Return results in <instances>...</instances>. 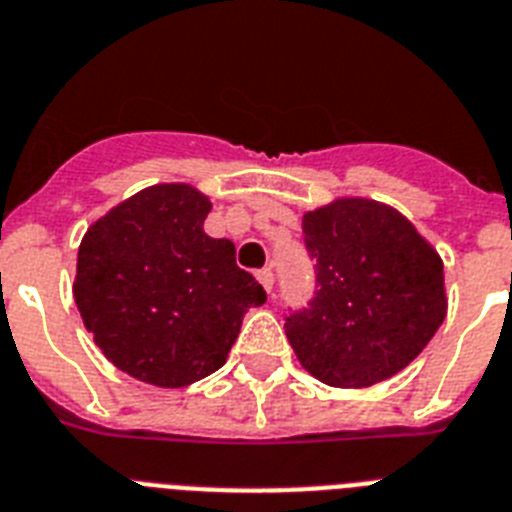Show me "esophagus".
<instances>
[{"instance_id":"obj_1","label":"esophagus","mask_w":512,"mask_h":512,"mask_svg":"<svg viewBox=\"0 0 512 512\" xmlns=\"http://www.w3.org/2000/svg\"><path fill=\"white\" fill-rule=\"evenodd\" d=\"M257 281L263 284L265 292H270V289H273V270H270V268L257 270Z\"/></svg>"}]
</instances>
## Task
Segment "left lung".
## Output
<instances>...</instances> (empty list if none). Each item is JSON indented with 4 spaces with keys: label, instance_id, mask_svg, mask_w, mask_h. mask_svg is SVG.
I'll return each instance as SVG.
<instances>
[{
    "label": "left lung",
    "instance_id": "left-lung-1",
    "mask_svg": "<svg viewBox=\"0 0 512 512\" xmlns=\"http://www.w3.org/2000/svg\"><path fill=\"white\" fill-rule=\"evenodd\" d=\"M318 294L286 318L299 365L339 389L397 376L447 318L444 263L397 210L368 197H336L302 215Z\"/></svg>",
    "mask_w": 512,
    "mask_h": 512
}]
</instances>
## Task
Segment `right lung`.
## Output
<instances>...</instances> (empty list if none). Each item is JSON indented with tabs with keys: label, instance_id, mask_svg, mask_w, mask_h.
Here are the masks:
<instances>
[{
	"label": "right lung",
	"instance_id": "add662e5",
	"mask_svg": "<svg viewBox=\"0 0 512 512\" xmlns=\"http://www.w3.org/2000/svg\"><path fill=\"white\" fill-rule=\"evenodd\" d=\"M213 210L191 184H155L110 207L78 247L76 297L86 331L115 368L181 389L226 363L265 292L228 239L205 234Z\"/></svg>",
	"mask_w": 512,
	"mask_h": 512
}]
</instances>
